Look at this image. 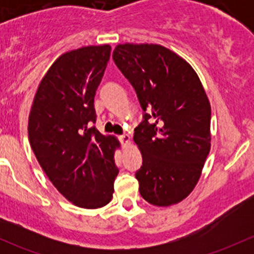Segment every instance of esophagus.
<instances>
[{
    "label": "esophagus",
    "mask_w": 254,
    "mask_h": 254,
    "mask_svg": "<svg viewBox=\"0 0 254 254\" xmlns=\"http://www.w3.org/2000/svg\"><path fill=\"white\" fill-rule=\"evenodd\" d=\"M120 141H122L123 145H129L130 140H131V136L129 134H123L122 136H119Z\"/></svg>",
    "instance_id": "34e87169"
}]
</instances>
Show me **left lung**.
I'll list each match as a JSON object with an SVG mask.
<instances>
[{
	"label": "left lung",
	"instance_id": "1",
	"mask_svg": "<svg viewBox=\"0 0 254 254\" xmlns=\"http://www.w3.org/2000/svg\"><path fill=\"white\" fill-rule=\"evenodd\" d=\"M113 60L145 112L134 134L142 155L140 194L156 206L178 204L198 183L211 146L205 89L194 68L162 45L119 44Z\"/></svg>",
	"mask_w": 254,
	"mask_h": 254
}]
</instances>
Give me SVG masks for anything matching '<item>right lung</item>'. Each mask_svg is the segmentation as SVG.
Returning a JSON list of instances; mask_svg holds the SVG:
<instances>
[{
	"label": "right lung",
	"mask_w": 254,
	"mask_h": 254,
	"mask_svg": "<svg viewBox=\"0 0 254 254\" xmlns=\"http://www.w3.org/2000/svg\"><path fill=\"white\" fill-rule=\"evenodd\" d=\"M111 45L63 54L40 81L28 119V136L40 167L68 201L84 209L109 203L119 170L120 142L94 127V96L111 58Z\"/></svg>",
	"instance_id": "obj_1"
}]
</instances>
